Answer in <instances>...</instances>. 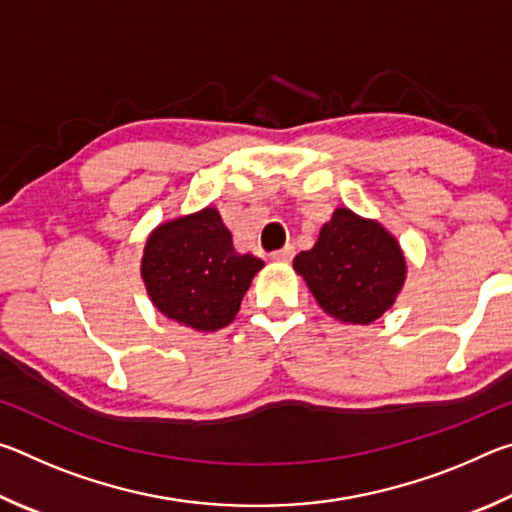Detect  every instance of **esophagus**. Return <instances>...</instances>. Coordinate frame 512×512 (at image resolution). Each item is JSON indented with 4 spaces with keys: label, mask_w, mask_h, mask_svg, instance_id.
<instances>
[{
    "label": "esophagus",
    "mask_w": 512,
    "mask_h": 512,
    "mask_svg": "<svg viewBox=\"0 0 512 512\" xmlns=\"http://www.w3.org/2000/svg\"><path fill=\"white\" fill-rule=\"evenodd\" d=\"M293 253H296V250H293V246H284V248H280V250H275V253H273L271 257L275 259V262H291Z\"/></svg>",
    "instance_id": "esophagus-1"
}]
</instances>
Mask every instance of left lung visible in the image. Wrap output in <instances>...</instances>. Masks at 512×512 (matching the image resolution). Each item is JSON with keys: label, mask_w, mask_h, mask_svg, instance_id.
I'll return each instance as SVG.
<instances>
[{"label": "left lung", "mask_w": 512, "mask_h": 512, "mask_svg": "<svg viewBox=\"0 0 512 512\" xmlns=\"http://www.w3.org/2000/svg\"><path fill=\"white\" fill-rule=\"evenodd\" d=\"M293 268L325 314L352 325H370L384 316L406 280L397 239L348 207L334 210L314 248L296 255Z\"/></svg>", "instance_id": "8db88e82"}]
</instances>
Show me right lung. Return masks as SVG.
<instances>
[{
	"mask_svg": "<svg viewBox=\"0 0 512 512\" xmlns=\"http://www.w3.org/2000/svg\"><path fill=\"white\" fill-rule=\"evenodd\" d=\"M264 262L239 255L216 207L155 228L144 246L142 280L155 309L196 332L235 320L241 300Z\"/></svg>",
	"mask_w": 512,
	"mask_h": 512,
	"instance_id": "right-lung-1",
	"label": "right lung"
}]
</instances>
